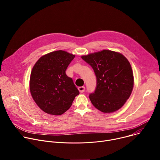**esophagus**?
Wrapping results in <instances>:
<instances>
[{
	"mask_svg": "<svg viewBox=\"0 0 160 160\" xmlns=\"http://www.w3.org/2000/svg\"><path fill=\"white\" fill-rule=\"evenodd\" d=\"M78 90L80 91V92L82 93L85 91V87L84 86H82V87H78Z\"/></svg>",
	"mask_w": 160,
	"mask_h": 160,
	"instance_id": "esophagus-1",
	"label": "esophagus"
}]
</instances>
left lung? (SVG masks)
<instances>
[{
  "label": "left lung",
  "mask_w": 160,
  "mask_h": 160,
  "mask_svg": "<svg viewBox=\"0 0 160 160\" xmlns=\"http://www.w3.org/2000/svg\"><path fill=\"white\" fill-rule=\"evenodd\" d=\"M90 64L97 79L95 92L90 100L99 111L112 112L120 109L130 96L133 87L131 65L122 54L109 50L82 56Z\"/></svg>",
  "instance_id": "obj_1"
}]
</instances>
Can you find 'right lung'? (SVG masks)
<instances>
[{"label": "right lung", "mask_w": 160, "mask_h": 160, "mask_svg": "<svg viewBox=\"0 0 160 160\" xmlns=\"http://www.w3.org/2000/svg\"><path fill=\"white\" fill-rule=\"evenodd\" d=\"M75 57L68 52L56 51L42 56L33 66L30 78V93L45 112L62 115L80 94L72 78L66 74Z\"/></svg>", "instance_id": "1"}]
</instances>
